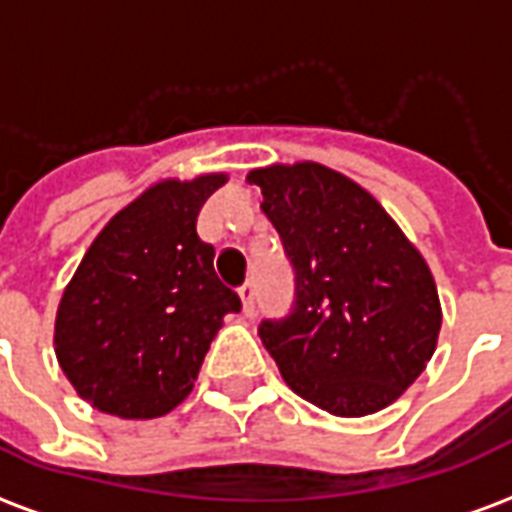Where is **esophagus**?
I'll list each match as a JSON object with an SVG mask.
<instances>
[{
	"instance_id": "esophagus-1",
	"label": "esophagus",
	"mask_w": 512,
	"mask_h": 512,
	"mask_svg": "<svg viewBox=\"0 0 512 512\" xmlns=\"http://www.w3.org/2000/svg\"><path fill=\"white\" fill-rule=\"evenodd\" d=\"M239 298H241V311H244L247 317H252V314H255V287H252L249 282L241 284Z\"/></svg>"
}]
</instances>
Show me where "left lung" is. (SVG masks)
Wrapping results in <instances>:
<instances>
[{
  "label": "left lung",
  "mask_w": 512,
  "mask_h": 512,
  "mask_svg": "<svg viewBox=\"0 0 512 512\" xmlns=\"http://www.w3.org/2000/svg\"><path fill=\"white\" fill-rule=\"evenodd\" d=\"M295 268V311L260 338L295 395L341 419L392 405L440 335L432 271L376 198L322 163L247 174Z\"/></svg>",
  "instance_id": "8db88e82"
}]
</instances>
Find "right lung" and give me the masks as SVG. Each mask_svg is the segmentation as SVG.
<instances>
[{
    "mask_svg": "<svg viewBox=\"0 0 512 512\" xmlns=\"http://www.w3.org/2000/svg\"><path fill=\"white\" fill-rule=\"evenodd\" d=\"M228 182L212 171L161 179L99 230L56 314L58 365L91 408L158 419L193 392L209 343L241 300L214 273L195 230L206 198Z\"/></svg>",
    "mask_w": 512,
    "mask_h": 512,
    "instance_id": "obj_1",
    "label": "right lung"
}]
</instances>
